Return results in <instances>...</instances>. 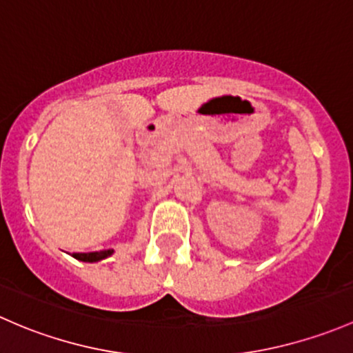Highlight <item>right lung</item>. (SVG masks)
Masks as SVG:
<instances>
[{
    "mask_svg": "<svg viewBox=\"0 0 353 353\" xmlns=\"http://www.w3.org/2000/svg\"><path fill=\"white\" fill-rule=\"evenodd\" d=\"M114 253V250H103V252H92V253H74L76 260H81V261H88V263H95V261L105 260Z\"/></svg>",
    "mask_w": 353,
    "mask_h": 353,
    "instance_id": "obj_1",
    "label": "right lung"
}]
</instances>
